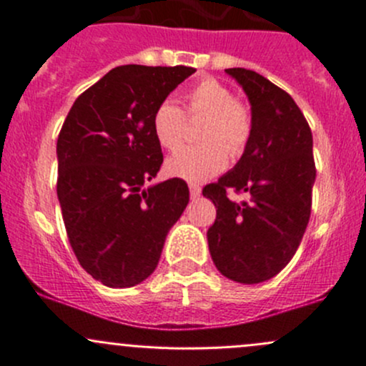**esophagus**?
Listing matches in <instances>:
<instances>
[{
    "label": "esophagus",
    "mask_w": 366,
    "mask_h": 366,
    "mask_svg": "<svg viewBox=\"0 0 366 366\" xmlns=\"http://www.w3.org/2000/svg\"><path fill=\"white\" fill-rule=\"evenodd\" d=\"M189 194H191V198H198L202 194V187L198 186V184H189Z\"/></svg>",
    "instance_id": "obj_1"
}]
</instances>
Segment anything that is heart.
I'll use <instances>...</instances> for the list:
<instances>
[{"mask_svg":"<svg viewBox=\"0 0 366 366\" xmlns=\"http://www.w3.org/2000/svg\"><path fill=\"white\" fill-rule=\"evenodd\" d=\"M186 114L173 101H162L152 117V131L157 143L166 150H177L184 142L187 119L202 120V142L205 145L189 147L173 154L166 161V172L187 182H204L223 172L228 164V152L239 156L252 138V112L235 101L227 84L214 77L198 81L184 95ZM229 150L227 151L226 149Z\"/></svg>","mask_w":366,"mask_h":366,"instance_id":"obj_1","label":"heart"}]
</instances>
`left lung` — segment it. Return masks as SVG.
I'll return each instance as SVG.
<instances>
[{"instance_id": "obj_1", "label": "left lung", "mask_w": 366, "mask_h": 366, "mask_svg": "<svg viewBox=\"0 0 366 366\" xmlns=\"http://www.w3.org/2000/svg\"><path fill=\"white\" fill-rule=\"evenodd\" d=\"M224 72L248 95L253 129L237 164L204 187L216 205L207 241L221 274L253 285L278 274L301 244L317 173L313 138L285 90L253 70ZM228 190L246 192L249 200L230 201Z\"/></svg>"}]
</instances>
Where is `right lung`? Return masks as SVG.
Instances as JSON below:
<instances>
[{
  "instance_id": "right-lung-1",
  "label": "right lung",
  "mask_w": 366,
  "mask_h": 366,
  "mask_svg": "<svg viewBox=\"0 0 366 366\" xmlns=\"http://www.w3.org/2000/svg\"><path fill=\"white\" fill-rule=\"evenodd\" d=\"M193 67L122 65L76 99L56 143V193L70 246L102 285L134 287L157 267L189 202L182 179L143 189L162 164L157 106Z\"/></svg>"
}]
</instances>
